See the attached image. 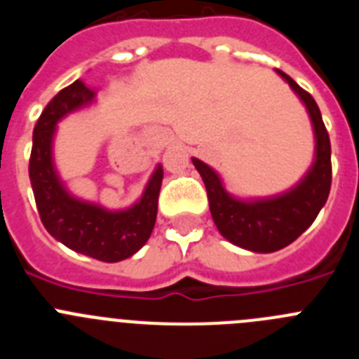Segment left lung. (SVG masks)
<instances>
[{
	"label": "left lung",
	"instance_id": "obj_1",
	"mask_svg": "<svg viewBox=\"0 0 359 359\" xmlns=\"http://www.w3.org/2000/svg\"><path fill=\"white\" fill-rule=\"evenodd\" d=\"M277 73L306 104L315 128V163L302 182L277 198L241 201L228 194L217 174L207 163L192 158V163L207 187L210 214L221 236L241 248L261 253L286 248L287 244L302 236L327 201L332 180L331 142L318 104L287 73L280 69H277Z\"/></svg>",
	"mask_w": 359,
	"mask_h": 359
}]
</instances>
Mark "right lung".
Listing matches in <instances>:
<instances>
[{"mask_svg":"<svg viewBox=\"0 0 359 359\" xmlns=\"http://www.w3.org/2000/svg\"><path fill=\"white\" fill-rule=\"evenodd\" d=\"M95 90L82 81L66 86L41 113L32 136L28 174L41 223L52 237L73 252L97 261L118 262L147 243L156 223L158 196L163 169L158 167L142 199L128 210L109 212L75 199L59 182L52 161V138L57 122L72 111L93 102Z\"/></svg>","mask_w":359,"mask_h":359,"instance_id":"1","label":"right lung"}]
</instances>
